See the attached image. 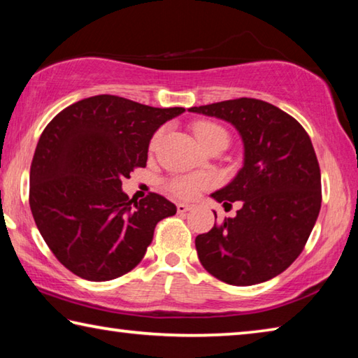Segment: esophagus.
Here are the masks:
<instances>
[{
	"instance_id": "1",
	"label": "esophagus",
	"mask_w": 358,
	"mask_h": 358,
	"mask_svg": "<svg viewBox=\"0 0 358 358\" xmlns=\"http://www.w3.org/2000/svg\"><path fill=\"white\" fill-rule=\"evenodd\" d=\"M191 210V205H187V203H183V202H180V203H177V211L178 213H186V211H189Z\"/></svg>"
}]
</instances>
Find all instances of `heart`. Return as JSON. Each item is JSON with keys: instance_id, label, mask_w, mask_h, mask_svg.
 I'll return each instance as SVG.
<instances>
[{"instance_id": "obj_1", "label": "heart", "mask_w": 358, "mask_h": 358, "mask_svg": "<svg viewBox=\"0 0 358 358\" xmlns=\"http://www.w3.org/2000/svg\"><path fill=\"white\" fill-rule=\"evenodd\" d=\"M196 137L201 145L207 143L208 141L215 137H224L227 138V132L224 131L221 126L215 123H199L196 126ZM157 142V136L155 137L153 145ZM207 186V180L202 177H180L173 178L169 185V189H171L175 196L183 197V199H192L197 196V192L203 189Z\"/></svg>"}]
</instances>
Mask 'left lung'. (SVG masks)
<instances>
[{"label": "left lung", "instance_id": "1", "mask_svg": "<svg viewBox=\"0 0 358 358\" xmlns=\"http://www.w3.org/2000/svg\"><path fill=\"white\" fill-rule=\"evenodd\" d=\"M187 112L227 121L243 142V166L211 194L224 207L241 201V208L197 235L199 260L232 286L268 281L300 256L319 216L320 169L311 138L295 118L259 99L222 101Z\"/></svg>", "mask_w": 358, "mask_h": 358}]
</instances>
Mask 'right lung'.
<instances>
[{
    "label": "right lung",
    "instance_id": "obj_1",
    "mask_svg": "<svg viewBox=\"0 0 358 358\" xmlns=\"http://www.w3.org/2000/svg\"><path fill=\"white\" fill-rule=\"evenodd\" d=\"M183 112L99 94L47 124L29 171V207L47 246L72 273L98 282L128 273L156 224L177 213L155 192L131 201L121 180L147 166L151 137Z\"/></svg>",
    "mask_w": 358,
    "mask_h": 358
}]
</instances>
